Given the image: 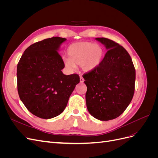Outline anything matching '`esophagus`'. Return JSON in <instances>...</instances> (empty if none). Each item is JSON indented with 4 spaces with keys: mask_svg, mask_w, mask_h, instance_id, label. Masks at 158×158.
Masks as SVG:
<instances>
[{
    "mask_svg": "<svg viewBox=\"0 0 158 158\" xmlns=\"http://www.w3.org/2000/svg\"><path fill=\"white\" fill-rule=\"evenodd\" d=\"M80 83H83L84 82V79L82 76H80Z\"/></svg>",
    "mask_w": 158,
    "mask_h": 158,
    "instance_id": "esophagus-1",
    "label": "esophagus"
}]
</instances>
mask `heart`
<instances>
[{"label": "heart", "mask_w": 158, "mask_h": 158, "mask_svg": "<svg viewBox=\"0 0 158 158\" xmlns=\"http://www.w3.org/2000/svg\"><path fill=\"white\" fill-rule=\"evenodd\" d=\"M69 58H64L66 67L73 70L76 65H80L85 72L92 71L101 64L103 49L99 45L92 42L82 41L70 45L67 50Z\"/></svg>", "instance_id": "heart-1"}]
</instances>
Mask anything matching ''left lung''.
Wrapping results in <instances>:
<instances>
[{
  "instance_id": "obj_1",
  "label": "left lung",
  "mask_w": 158,
  "mask_h": 158,
  "mask_svg": "<svg viewBox=\"0 0 158 158\" xmlns=\"http://www.w3.org/2000/svg\"><path fill=\"white\" fill-rule=\"evenodd\" d=\"M95 40L106 47L107 52L96 69L83 75L85 101L94 118L109 121L120 116L131 102L136 72L130 55L121 45L107 38Z\"/></svg>"
}]
</instances>
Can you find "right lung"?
Listing matches in <instances>:
<instances>
[{
    "mask_svg": "<svg viewBox=\"0 0 158 158\" xmlns=\"http://www.w3.org/2000/svg\"><path fill=\"white\" fill-rule=\"evenodd\" d=\"M66 38L52 37L32 44L17 66L18 92L21 101L34 115L48 119L63 112L76 85L78 74L65 75L58 51Z\"/></svg>",
    "mask_w": 158,
    "mask_h": 158,
    "instance_id": "obj_1",
    "label": "right lung"
}]
</instances>
